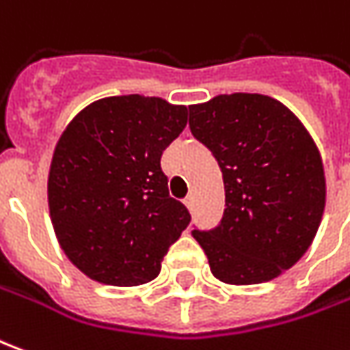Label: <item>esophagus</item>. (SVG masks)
<instances>
[{
    "label": "esophagus",
    "mask_w": 350,
    "mask_h": 350,
    "mask_svg": "<svg viewBox=\"0 0 350 350\" xmlns=\"http://www.w3.org/2000/svg\"><path fill=\"white\" fill-rule=\"evenodd\" d=\"M184 205L187 206L189 211L193 208V197H191V195H189V197H185V199H184Z\"/></svg>",
    "instance_id": "1"
}]
</instances>
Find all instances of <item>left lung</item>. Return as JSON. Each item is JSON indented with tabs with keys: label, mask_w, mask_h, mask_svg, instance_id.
Masks as SVG:
<instances>
[{
	"label": "left lung",
	"mask_w": 350,
	"mask_h": 350,
	"mask_svg": "<svg viewBox=\"0 0 350 350\" xmlns=\"http://www.w3.org/2000/svg\"><path fill=\"white\" fill-rule=\"evenodd\" d=\"M189 128L224 178L222 222L193 230L213 275L255 285L284 274L308 251L324 215V165L312 135L284 103L260 94L189 105Z\"/></svg>",
	"instance_id": "1"
}]
</instances>
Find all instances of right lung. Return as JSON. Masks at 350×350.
Here are the masks:
<instances>
[{
  "label": "right lung",
  "mask_w": 350,
  "mask_h": 350,
  "mask_svg": "<svg viewBox=\"0 0 350 350\" xmlns=\"http://www.w3.org/2000/svg\"><path fill=\"white\" fill-rule=\"evenodd\" d=\"M187 124V107L115 95L84 107L53 151L47 203L72 265L105 285L155 280L191 216L168 195L161 155Z\"/></svg>",
  "instance_id": "obj_1"
}]
</instances>
